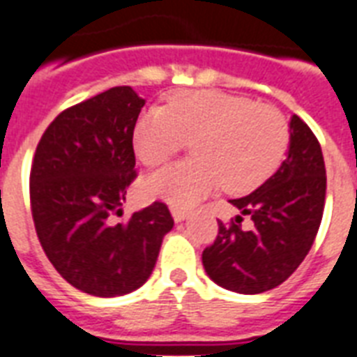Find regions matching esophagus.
Returning <instances> with one entry per match:
<instances>
[{"label": "esophagus", "mask_w": 357, "mask_h": 357, "mask_svg": "<svg viewBox=\"0 0 357 357\" xmlns=\"http://www.w3.org/2000/svg\"><path fill=\"white\" fill-rule=\"evenodd\" d=\"M172 217L176 222H183L185 218L189 217V211H185V209H178V207H174L172 209Z\"/></svg>", "instance_id": "esophagus-1"}]
</instances>
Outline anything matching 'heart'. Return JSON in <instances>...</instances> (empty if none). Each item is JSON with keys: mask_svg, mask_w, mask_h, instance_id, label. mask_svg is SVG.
Instances as JSON below:
<instances>
[{"mask_svg": "<svg viewBox=\"0 0 357 357\" xmlns=\"http://www.w3.org/2000/svg\"><path fill=\"white\" fill-rule=\"evenodd\" d=\"M189 140L195 159L142 179L144 198L190 207L220 183L248 192L282 162L289 131L274 107L217 91L176 92L167 107L148 109L135 123V153L146 167L168 161Z\"/></svg>", "mask_w": 357, "mask_h": 357, "instance_id": "1", "label": "heart"}]
</instances>
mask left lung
I'll list each match as a JSON object with an SVG mask.
<instances>
[{
  "label": "left lung",
  "mask_w": 357,
  "mask_h": 357,
  "mask_svg": "<svg viewBox=\"0 0 357 357\" xmlns=\"http://www.w3.org/2000/svg\"><path fill=\"white\" fill-rule=\"evenodd\" d=\"M326 198V168L319 140L296 114L289 120L285 161L254 192L229 200L238 215L202 254L207 276L241 294L271 291L293 274L315 241ZM252 228H242V217Z\"/></svg>",
  "instance_id": "1"
}]
</instances>
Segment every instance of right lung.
Segmentation results:
<instances>
[{"label":"right lung","instance_id":"1","mask_svg":"<svg viewBox=\"0 0 357 357\" xmlns=\"http://www.w3.org/2000/svg\"><path fill=\"white\" fill-rule=\"evenodd\" d=\"M146 100L114 86L50 123L31 167V211L47 259L83 293L113 298L142 287L174 228L161 202L113 224L135 179L133 129Z\"/></svg>","mask_w":357,"mask_h":357}]
</instances>
